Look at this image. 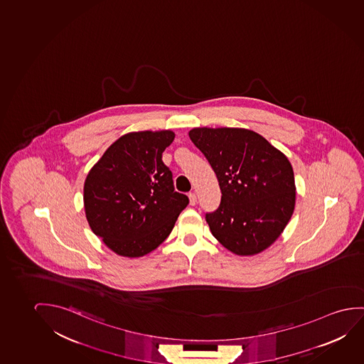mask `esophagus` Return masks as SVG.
<instances>
[{
	"instance_id": "1",
	"label": "esophagus",
	"mask_w": 364,
	"mask_h": 364,
	"mask_svg": "<svg viewBox=\"0 0 364 364\" xmlns=\"http://www.w3.org/2000/svg\"><path fill=\"white\" fill-rule=\"evenodd\" d=\"M190 205H196L198 203V198H196V193H190L189 194Z\"/></svg>"
}]
</instances>
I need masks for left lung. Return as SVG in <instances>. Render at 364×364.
<instances>
[{"mask_svg":"<svg viewBox=\"0 0 364 364\" xmlns=\"http://www.w3.org/2000/svg\"><path fill=\"white\" fill-rule=\"evenodd\" d=\"M189 136L222 190L220 205L205 214L211 234L237 255L263 252L279 237L294 211L289 160L248 129L196 127Z\"/></svg>","mask_w":364,"mask_h":364,"instance_id":"1","label":"left lung"}]
</instances>
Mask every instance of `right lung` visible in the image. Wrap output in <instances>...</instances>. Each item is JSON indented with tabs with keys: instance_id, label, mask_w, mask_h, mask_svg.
<instances>
[{
	"instance_id": "obj_1",
	"label": "right lung",
	"mask_w": 364,
	"mask_h": 364,
	"mask_svg": "<svg viewBox=\"0 0 364 364\" xmlns=\"http://www.w3.org/2000/svg\"><path fill=\"white\" fill-rule=\"evenodd\" d=\"M175 134L129 132L119 137L90 170L84 206L91 230L112 252L139 258L168 237L188 196L175 191L163 153Z\"/></svg>"
}]
</instances>
